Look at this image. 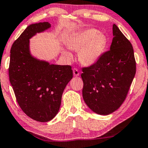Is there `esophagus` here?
<instances>
[{
    "mask_svg": "<svg viewBox=\"0 0 148 148\" xmlns=\"http://www.w3.org/2000/svg\"><path fill=\"white\" fill-rule=\"evenodd\" d=\"M73 75L75 77L79 75V71H78L77 69L74 68L73 69Z\"/></svg>",
    "mask_w": 148,
    "mask_h": 148,
    "instance_id": "esophagus-1",
    "label": "esophagus"
}]
</instances>
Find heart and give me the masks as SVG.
<instances>
[{
    "label": "heart",
    "mask_w": 148,
    "mask_h": 148,
    "mask_svg": "<svg viewBox=\"0 0 148 148\" xmlns=\"http://www.w3.org/2000/svg\"><path fill=\"white\" fill-rule=\"evenodd\" d=\"M106 36L94 28L82 30L67 42L68 47L79 52V58L83 64L92 65L98 61L106 49Z\"/></svg>",
    "instance_id": "1"
}]
</instances>
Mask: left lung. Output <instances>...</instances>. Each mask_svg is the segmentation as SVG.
<instances>
[{
  "label": "left lung",
  "instance_id": "8db88e82",
  "mask_svg": "<svg viewBox=\"0 0 148 148\" xmlns=\"http://www.w3.org/2000/svg\"><path fill=\"white\" fill-rule=\"evenodd\" d=\"M112 32L110 50L96 63L83 67L81 75L85 102L99 114H109L121 106L136 73L132 44L115 24Z\"/></svg>",
  "mask_w": 148,
  "mask_h": 148
}]
</instances>
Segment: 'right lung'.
<instances>
[{
  "label": "right lung",
  "instance_id": "add662e5",
  "mask_svg": "<svg viewBox=\"0 0 148 148\" xmlns=\"http://www.w3.org/2000/svg\"><path fill=\"white\" fill-rule=\"evenodd\" d=\"M50 27L48 22L28 26L12 45L9 67V81L20 108L31 119L43 123L58 113L62 92L73 78L71 66L50 64L30 55L29 38Z\"/></svg>",
  "mask_w": 148,
  "mask_h": 148
}]
</instances>
